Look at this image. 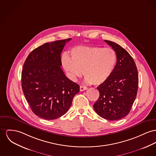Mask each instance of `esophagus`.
<instances>
[{
  "label": "esophagus",
  "instance_id": "esophagus-1",
  "mask_svg": "<svg viewBox=\"0 0 156 156\" xmlns=\"http://www.w3.org/2000/svg\"><path fill=\"white\" fill-rule=\"evenodd\" d=\"M87 88L86 87H85V86H80V90L81 91V92H82V91H84V90H86Z\"/></svg>",
  "mask_w": 156,
  "mask_h": 156
}]
</instances>
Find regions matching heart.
<instances>
[{
	"instance_id": "heart-1",
	"label": "heart",
	"mask_w": 156,
	"mask_h": 156,
	"mask_svg": "<svg viewBox=\"0 0 156 156\" xmlns=\"http://www.w3.org/2000/svg\"><path fill=\"white\" fill-rule=\"evenodd\" d=\"M71 59L67 55L62 64L70 79L75 80L80 77L82 70L88 84L101 85L105 83L114 70L117 55L111 48L99 47H77L70 50Z\"/></svg>"
}]
</instances>
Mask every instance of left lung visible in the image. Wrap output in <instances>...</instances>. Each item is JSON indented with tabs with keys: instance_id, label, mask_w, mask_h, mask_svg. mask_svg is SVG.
<instances>
[{
	"instance_id": "8db88e82",
	"label": "left lung",
	"mask_w": 156,
	"mask_h": 156,
	"mask_svg": "<svg viewBox=\"0 0 156 156\" xmlns=\"http://www.w3.org/2000/svg\"><path fill=\"white\" fill-rule=\"evenodd\" d=\"M105 41L114 50L117 61L109 79L97 87L100 94L94 108L101 117L116 121L128 114L134 104L138 86V70L124 48L114 42Z\"/></svg>"
}]
</instances>
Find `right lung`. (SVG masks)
Segmentation results:
<instances>
[{
    "label": "right lung",
    "mask_w": 156,
    "mask_h": 156,
    "mask_svg": "<svg viewBox=\"0 0 156 156\" xmlns=\"http://www.w3.org/2000/svg\"><path fill=\"white\" fill-rule=\"evenodd\" d=\"M71 38L45 43L27 57L22 71V88L32 111L47 120L61 117L70 108L80 86L62 68L61 53Z\"/></svg>",
    "instance_id": "1"
}]
</instances>
